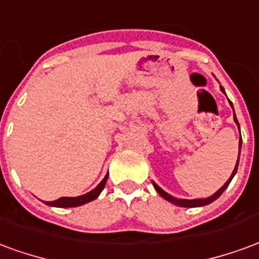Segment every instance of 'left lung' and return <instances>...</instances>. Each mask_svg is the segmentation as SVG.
<instances>
[{
	"label": "left lung",
	"mask_w": 259,
	"mask_h": 259,
	"mask_svg": "<svg viewBox=\"0 0 259 259\" xmlns=\"http://www.w3.org/2000/svg\"><path fill=\"white\" fill-rule=\"evenodd\" d=\"M221 90H223V87H221ZM230 105H232V102H230ZM232 108H233V105H232ZM234 112V111H233ZM234 122L237 123V126H239V122H237V119H236V115H234ZM239 130H240V126H239ZM241 150V136H240V143H239V151ZM239 158H240V152H239ZM239 158H237V163H236V166H234V170L233 174H232V176L229 178V180L225 183V185L219 189V190L215 193V194H212L211 197H208V198H197V200H179V198H175V197H172L170 194H168L166 191H163L161 187L158 185H155L154 182H152V185H154V187H155V190L158 191V194L161 195V197H163L165 200L169 201V202H172V204H175V205H179V206H186V208H194V206H202V205H208V204H211L212 201H215L219 197V195L222 194L223 191L226 190V187L229 186V183L232 182V179H233V176L236 175V172H237V166H239Z\"/></svg>",
	"instance_id": "left-lung-1"
}]
</instances>
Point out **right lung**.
<instances>
[{"label":"right lung","instance_id":"obj_1","mask_svg":"<svg viewBox=\"0 0 259 259\" xmlns=\"http://www.w3.org/2000/svg\"><path fill=\"white\" fill-rule=\"evenodd\" d=\"M107 179L108 175L102 179L101 183L97 186L94 190L89 191V193H85V194L79 195V197H61V198H58V200L55 201H46V204L51 206H59V208H70V206H79L83 205V204H87V202H90V201L96 200L97 197L100 195V193L104 190L105 183H107Z\"/></svg>","mask_w":259,"mask_h":259}]
</instances>
